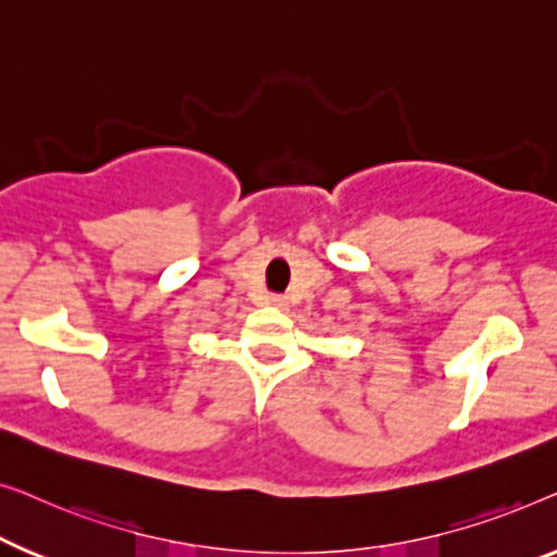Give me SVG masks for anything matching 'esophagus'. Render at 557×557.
I'll return each mask as SVG.
<instances>
[{
    "mask_svg": "<svg viewBox=\"0 0 557 557\" xmlns=\"http://www.w3.org/2000/svg\"><path fill=\"white\" fill-rule=\"evenodd\" d=\"M268 302L272 305V308H280V310L287 308V297L285 295H270Z\"/></svg>",
    "mask_w": 557,
    "mask_h": 557,
    "instance_id": "esophagus-1",
    "label": "esophagus"
}]
</instances>
